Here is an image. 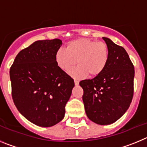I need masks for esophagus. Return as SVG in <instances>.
I'll return each instance as SVG.
<instances>
[{"instance_id":"34e87169","label":"esophagus","mask_w":147,"mask_h":147,"mask_svg":"<svg viewBox=\"0 0 147 147\" xmlns=\"http://www.w3.org/2000/svg\"><path fill=\"white\" fill-rule=\"evenodd\" d=\"M79 83H80V82L78 81V80H74V84H75V85H76V86H77V85H79Z\"/></svg>"}]
</instances>
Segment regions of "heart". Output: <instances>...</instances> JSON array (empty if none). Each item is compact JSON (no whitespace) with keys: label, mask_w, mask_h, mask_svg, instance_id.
<instances>
[{"label":"heart","mask_w":147,"mask_h":147,"mask_svg":"<svg viewBox=\"0 0 147 147\" xmlns=\"http://www.w3.org/2000/svg\"><path fill=\"white\" fill-rule=\"evenodd\" d=\"M110 57L107 44L87 38L71 40L66 45L65 50L59 49L55 54L58 67L68 71L77 60L79 65L69 71L73 77L81 79L88 74L96 77L102 74L107 66Z\"/></svg>","instance_id":"heart-1"}]
</instances>
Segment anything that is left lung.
<instances>
[{"label": "left lung", "mask_w": 147, "mask_h": 147, "mask_svg": "<svg viewBox=\"0 0 147 147\" xmlns=\"http://www.w3.org/2000/svg\"><path fill=\"white\" fill-rule=\"evenodd\" d=\"M110 57L103 72L80 82L88 119L100 125L119 120L129 108L133 96L134 66L125 49L107 37H102Z\"/></svg>", "instance_id": "8db88e82"}]
</instances>
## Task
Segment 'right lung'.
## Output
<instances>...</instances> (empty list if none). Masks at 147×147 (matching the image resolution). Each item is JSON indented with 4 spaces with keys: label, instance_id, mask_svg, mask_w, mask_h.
Instances as JSON below:
<instances>
[{
    "label": "right lung",
    "instance_id": "obj_1",
    "mask_svg": "<svg viewBox=\"0 0 147 147\" xmlns=\"http://www.w3.org/2000/svg\"><path fill=\"white\" fill-rule=\"evenodd\" d=\"M62 40H37L20 51L10 68L11 95L18 111L42 127L63 119L74 81L56 63Z\"/></svg>",
    "mask_w": 147,
    "mask_h": 147
}]
</instances>
